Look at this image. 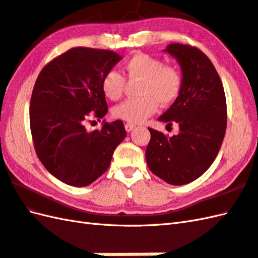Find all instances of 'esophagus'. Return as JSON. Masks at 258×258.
Returning <instances> with one entry per match:
<instances>
[{"label":"esophagus","mask_w":258,"mask_h":258,"mask_svg":"<svg viewBox=\"0 0 258 258\" xmlns=\"http://www.w3.org/2000/svg\"><path fill=\"white\" fill-rule=\"evenodd\" d=\"M136 128V125L134 123H125L124 124V129L127 133H130V131H133Z\"/></svg>","instance_id":"1"}]
</instances>
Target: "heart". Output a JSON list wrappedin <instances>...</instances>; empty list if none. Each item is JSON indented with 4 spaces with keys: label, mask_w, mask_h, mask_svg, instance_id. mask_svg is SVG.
Listing matches in <instances>:
<instances>
[{
    "label": "heart",
    "mask_w": 258,
    "mask_h": 258,
    "mask_svg": "<svg viewBox=\"0 0 258 258\" xmlns=\"http://www.w3.org/2000/svg\"><path fill=\"white\" fill-rule=\"evenodd\" d=\"M124 76L129 82H140L136 99H128L113 108V116L131 123H141L158 110L159 104L169 106L177 98L182 79L176 68L164 65L162 60L138 53L125 61ZM125 79L116 71L108 72L102 78L101 89L107 98L117 100L122 96Z\"/></svg>",
    "instance_id": "heart-1"
}]
</instances>
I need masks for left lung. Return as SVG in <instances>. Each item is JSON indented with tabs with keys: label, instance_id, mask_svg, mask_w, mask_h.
Segmentation results:
<instances>
[{
	"label": "left lung",
	"instance_id": "1",
	"mask_svg": "<svg viewBox=\"0 0 258 258\" xmlns=\"http://www.w3.org/2000/svg\"><path fill=\"white\" fill-rule=\"evenodd\" d=\"M164 51L179 62L182 86L172 106L158 119L179 124V134L168 138L149 128L146 160L160 179L183 185L201 176L219 153L226 130V99L219 74L201 50L176 43Z\"/></svg>",
	"mask_w": 258,
	"mask_h": 258
}]
</instances>
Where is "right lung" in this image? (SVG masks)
<instances>
[{"label":"right lung","mask_w":258,"mask_h":258,"mask_svg":"<svg viewBox=\"0 0 258 258\" xmlns=\"http://www.w3.org/2000/svg\"><path fill=\"white\" fill-rule=\"evenodd\" d=\"M122 57L111 50L75 47L45 66L34 86L30 124L38 159L56 179L87 186L109 168L125 137L121 120L87 131L88 116L108 111L102 78Z\"/></svg>","instance_id":"add662e5"}]
</instances>
